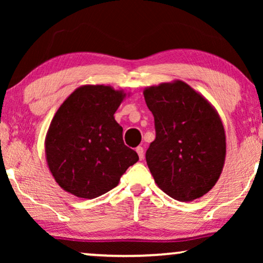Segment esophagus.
<instances>
[{
	"mask_svg": "<svg viewBox=\"0 0 263 263\" xmlns=\"http://www.w3.org/2000/svg\"><path fill=\"white\" fill-rule=\"evenodd\" d=\"M136 153H138L140 160H142L143 159V156H145V151H143V148H142L141 146L136 147Z\"/></svg>",
	"mask_w": 263,
	"mask_h": 263,
	"instance_id": "1",
	"label": "esophagus"
}]
</instances>
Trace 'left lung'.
<instances>
[{
	"mask_svg": "<svg viewBox=\"0 0 263 263\" xmlns=\"http://www.w3.org/2000/svg\"><path fill=\"white\" fill-rule=\"evenodd\" d=\"M143 97L156 124V140L146 152L154 182L178 201L203 196L225 164L226 136L218 111L182 80L146 87Z\"/></svg>",
	"mask_w": 263,
	"mask_h": 263,
	"instance_id": "8db88e82",
	"label": "left lung"
}]
</instances>
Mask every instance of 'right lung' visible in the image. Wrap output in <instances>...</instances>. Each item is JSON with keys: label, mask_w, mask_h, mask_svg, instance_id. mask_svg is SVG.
<instances>
[{"label": "right lung", "mask_w": 263, "mask_h": 263, "mask_svg": "<svg viewBox=\"0 0 263 263\" xmlns=\"http://www.w3.org/2000/svg\"><path fill=\"white\" fill-rule=\"evenodd\" d=\"M125 96L111 86L84 85L61 104L46 133L45 157L63 190L96 199L117 186L139 160L114 117Z\"/></svg>", "instance_id": "add662e5"}]
</instances>
